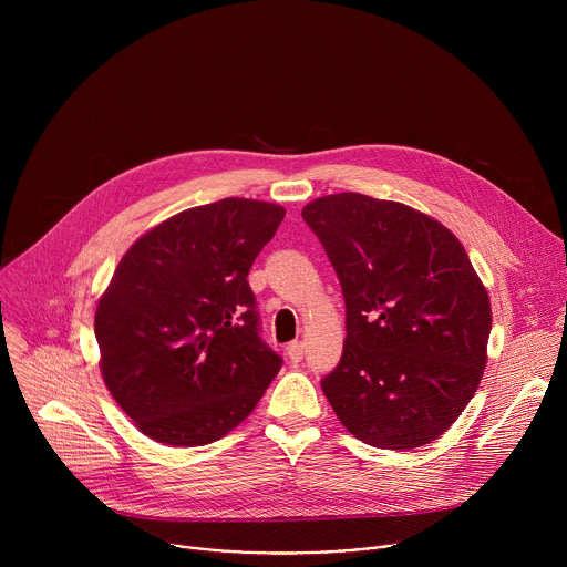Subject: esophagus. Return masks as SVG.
I'll return each mask as SVG.
<instances>
[{
  "instance_id": "1",
  "label": "esophagus",
  "mask_w": 567,
  "mask_h": 567,
  "mask_svg": "<svg viewBox=\"0 0 567 567\" xmlns=\"http://www.w3.org/2000/svg\"><path fill=\"white\" fill-rule=\"evenodd\" d=\"M302 354H305V346L300 341H293V343L287 346V357H289L291 363H300Z\"/></svg>"
}]
</instances>
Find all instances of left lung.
Listing matches in <instances>:
<instances>
[{
  "label": "left lung",
  "mask_w": 567,
  "mask_h": 567,
  "mask_svg": "<svg viewBox=\"0 0 567 567\" xmlns=\"http://www.w3.org/2000/svg\"><path fill=\"white\" fill-rule=\"evenodd\" d=\"M339 276L346 343L320 381L339 422L377 449L431 444L475 394L492 302L462 241L431 215L361 193L302 208Z\"/></svg>",
  "instance_id": "left-lung-1"
}]
</instances>
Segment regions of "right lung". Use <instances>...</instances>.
Listing matches in <instances>:
<instances>
[{"instance_id": "add662e5", "label": "right lung", "mask_w": 567, "mask_h": 567, "mask_svg": "<svg viewBox=\"0 0 567 567\" xmlns=\"http://www.w3.org/2000/svg\"><path fill=\"white\" fill-rule=\"evenodd\" d=\"M282 219L278 204L226 197L152 226L121 258L94 316L99 365L150 440L224 437L278 374L247 276Z\"/></svg>"}]
</instances>
